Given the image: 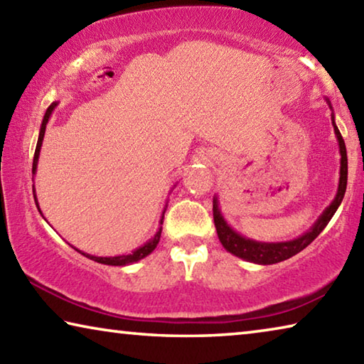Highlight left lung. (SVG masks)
I'll list each match as a JSON object with an SVG mask.
<instances>
[{"mask_svg":"<svg viewBox=\"0 0 364 364\" xmlns=\"http://www.w3.org/2000/svg\"><path fill=\"white\" fill-rule=\"evenodd\" d=\"M329 109L332 110L331 101L326 97ZM332 127H334V133L338 143V152H341V171H338V186L337 193L332 199L331 204L324 208L323 213L319 215L318 220L310 226V230H306L304 234H300L299 237L291 239V241H281V242H262L255 241V239L245 237L241 232H237L234 228L228 223L226 218L221 212L218 196H213V221L215 228H217L218 239L223 247L230 252V254L242 258L245 262L255 263V264H273L284 262L287 258L297 255L299 252L304 250L306 245H310L315 239L319 236L331 218L334 217L338 205L342 204V199L347 191V178H348V162H347V149H345V143L342 139V134L338 132L336 125V115L334 110L331 114Z\"/></svg>","mask_w":364,"mask_h":364,"instance_id":"1","label":"left lung"}]
</instances>
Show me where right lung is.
<instances>
[{"label": "right lung", "instance_id": "1", "mask_svg": "<svg viewBox=\"0 0 364 364\" xmlns=\"http://www.w3.org/2000/svg\"><path fill=\"white\" fill-rule=\"evenodd\" d=\"M58 104L59 102H53L51 106L46 109L45 117H43V122H41V127H40V134H38V143H36V149H35V156H33V167H32L33 178L36 175V167H38L40 151H41L43 138H45L46 125H48L49 119H51L54 109L58 107ZM33 178H32V180H33ZM175 186H176V184H175ZM171 191H173V189H171ZM33 199H35L36 208H38V212L41 213V208H40V204H38V197H36V191H35V184H33ZM167 204H168V200L165 202V207H164V210H162V215H160L159 228H157L156 234H154V236L149 239V241H146L143 245H139L138 249H134L132 254H123V255H115V257H96V255H91V254H86V252L78 250L77 247H73V245H72V247L75 249L77 252H80V254H82V255H85L86 258H90V260H95V262L102 263V264H110V267H125V264H132V263H136L139 260H143L144 257L152 254V250L157 247V244L160 241V234H162V225H164V215H165V210H167ZM41 217H43V213H41Z\"/></svg>", "mask_w": 364, "mask_h": 364}]
</instances>
